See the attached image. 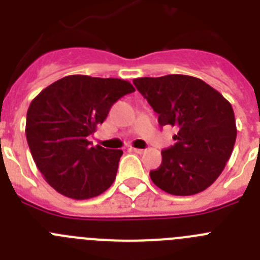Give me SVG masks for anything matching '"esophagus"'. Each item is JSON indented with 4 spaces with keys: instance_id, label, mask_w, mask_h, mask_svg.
I'll return each mask as SVG.
<instances>
[{
    "instance_id": "1",
    "label": "esophagus",
    "mask_w": 260,
    "mask_h": 260,
    "mask_svg": "<svg viewBox=\"0 0 260 260\" xmlns=\"http://www.w3.org/2000/svg\"><path fill=\"white\" fill-rule=\"evenodd\" d=\"M130 151L135 153H139V155H142L144 152V150H142V148H135V147H130Z\"/></svg>"
}]
</instances>
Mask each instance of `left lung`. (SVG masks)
Masks as SVG:
<instances>
[{
	"label": "left lung",
	"mask_w": 260,
	"mask_h": 260,
	"mask_svg": "<svg viewBox=\"0 0 260 260\" xmlns=\"http://www.w3.org/2000/svg\"><path fill=\"white\" fill-rule=\"evenodd\" d=\"M158 114L160 126H176V144L161 151L152 182L172 195H194L224 171L237 137L231 103L199 78L171 74L133 80Z\"/></svg>",
	"instance_id": "obj_1"
}]
</instances>
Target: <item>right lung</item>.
<instances>
[{
	"label": "right lung",
	"mask_w": 260,
	"mask_h": 260,
	"mask_svg": "<svg viewBox=\"0 0 260 260\" xmlns=\"http://www.w3.org/2000/svg\"><path fill=\"white\" fill-rule=\"evenodd\" d=\"M134 91L123 79L68 75L32 100L27 143L36 167L57 192L82 201L112 186L122 151L92 147L87 138L118 99Z\"/></svg>",
	"instance_id": "add662e5"
}]
</instances>
